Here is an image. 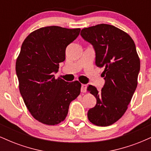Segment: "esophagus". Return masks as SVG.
Masks as SVG:
<instances>
[{
	"label": "esophagus",
	"instance_id": "34e87169",
	"mask_svg": "<svg viewBox=\"0 0 151 151\" xmlns=\"http://www.w3.org/2000/svg\"><path fill=\"white\" fill-rule=\"evenodd\" d=\"M81 91L83 93H85L86 91V84H81Z\"/></svg>",
	"mask_w": 151,
	"mask_h": 151
}]
</instances>
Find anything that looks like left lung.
<instances>
[{"label":"left lung","mask_w":151,"mask_h":151,"mask_svg":"<svg viewBox=\"0 0 151 151\" xmlns=\"http://www.w3.org/2000/svg\"><path fill=\"white\" fill-rule=\"evenodd\" d=\"M80 35L93 45L96 65L104 69L101 91L93 86L87 87L96 99V106L88 111V119L94 125L110 126L125 113L137 87L141 65L136 45L129 35L107 24L86 27Z\"/></svg>","instance_id":"left-lung-1"}]
</instances>
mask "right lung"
Instances as JSON below:
<instances>
[{"label": "right lung", "instance_id": "obj_1", "mask_svg": "<svg viewBox=\"0 0 151 151\" xmlns=\"http://www.w3.org/2000/svg\"><path fill=\"white\" fill-rule=\"evenodd\" d=\"M80 28L47 26L25 38L17 58L15 70L25 104L36 120L46 125L63 121L69 106L80 93L78 81L55 79L59 63L65 61L68 45L78 37Z\"/></svg>", "mask_w": 151, "mask_h": 151}]
</instances>
